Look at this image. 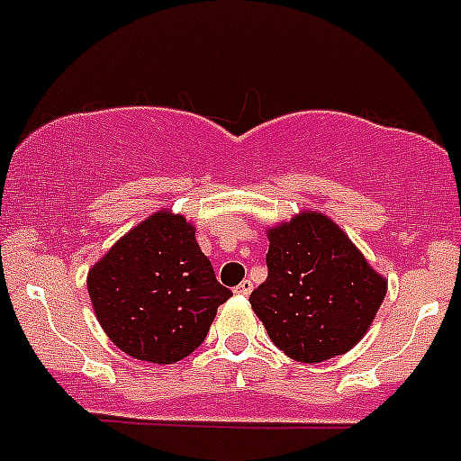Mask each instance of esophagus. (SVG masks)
<instances>
[{
  "label": "esophagus",
  "instance_id": "1",
  "mask_svg": "<svg viewBox=\"0 0 461 461\" xmlns=\"http://www.w3.org/2000/svg\"><path fill=\"white\" fill-rule=\"evenodd\" d=\"M234 293H236V294H243V297H248V294L252 293V281H249V279H243V281H240L239 285H236Z\"/></svg>",
  "mask_w": 461,
  "mask_h": 461
}]
</instances>
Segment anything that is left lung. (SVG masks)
Instances as JSON below:
<instances>
[{"label":"left lung","instance_id":"obj_1","mask_svg":"<svg viewBox=\"0 0 461 461\" xmlns=\"http://www.w3.org/2000/svg\"><path fill=\"white\" fill-rule=\"evenodd\" d=\"M267 279L249 303L267 335L297 363H324L360 342L387 293L351 239L317 212L267 230Z\"/></svg>","mask_w":461,"mask_h":461}]
</instances>
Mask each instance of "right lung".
<instances>
[{
    "instance_id": "add662e5",
    "label": "right lung",
    "mask_w": 461,
    "mask_h": 461,
    "mask_svg": "<svg viewBox=\"0 0 461 461\" xmlns=\"http://www.w3.org/2000/svg\"><path fill=\"white\" fill-rule=\"evenodd\" d=\"M87 290L107 338L155 365L177 363L198 349L218 306L231 297L200 249L195 227L164 209L94 263Z\"/></svg>"
}]
</instances>
